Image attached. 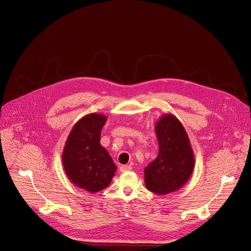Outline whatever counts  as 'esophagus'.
<instances>
[{"instance_id": "1", "label": "esophagus", "mask_w": 251, "mask_h": 251, "mask_svg": "<svg viewBox=\"0 0 251 251\" xmlns=\"http://www.w3.org/2000/svg\"><path fill=\"white\" fill-rule=\"evenodd\" d=\"M129 170H131V166H129V165H122L121 167H120V171L121 172H126V171H129Z\"/></svg>"}]
</instances>
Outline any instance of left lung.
Returning <instances> with one entry per match:
<instances>
[{
	"instance_id": "obj_1",
	"label": "left lung",
	"mask_w": 251,
	"mask_h": 251,
	"mask_svg": "<svg viewBox=\"0 0 251 251\" xmlns=\"http://www.w3.org/2000/svg\"><path fill=\"white\" fill-rule=\"evenodd\" d=\"M155 132L159 151L157 157L144 168V182L149 191L166 195L188 182L195 157L188 134L174 115H163L155 124Z\"/></svg>"
}]
</instances>
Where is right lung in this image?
Returning <instances> with one entry per match:
<instances>
[{
    "label": "right lung",
    "mask_w": 251,
    "mask_h": 251,
    "mask_svg": "<svg viewBox=\"0 0 251 251\" xmlns=\"http://www.w3.org/2000/svg\"><path fill=\"white\" fill-rule=\"evenodd\" d=\"M107 117L89 114L72 127L62 152V163L69 180L77 187L97 193L108 187L117 166L100 143Z\"/></svg>",
    "instance_id": "add662e5"
}]
</instances>
